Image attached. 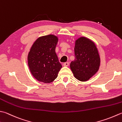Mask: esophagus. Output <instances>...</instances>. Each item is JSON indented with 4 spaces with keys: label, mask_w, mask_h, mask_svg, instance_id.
<instances>
[{
    "label": "esophagus",
    "mask_w": 122,
    "mask_h": 122,
    "mask_svg": "<svg viewBox=\"0 0 122 122\" xmlns=\"http://www.w3.org/2000/svg\"><path fill=\"white\" fill-rule=\"evenodd\" d=\"M69 62H65V63H63V66H69Z\"/></svg>",
    "instance_id": "esophagus-1"
}]
</instances>
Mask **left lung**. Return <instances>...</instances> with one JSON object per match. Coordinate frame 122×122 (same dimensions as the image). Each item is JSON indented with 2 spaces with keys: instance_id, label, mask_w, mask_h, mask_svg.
<instances>
[{
  "instance_id": "8db88e82",
  "label": "left lung",
  "mask_w": 122,
  "mask_h": 122,
  "mask_svg": "<svg viewBox=\"0 0 122 122\" xmlns=\"http://www.w3.org/2000/svg\"><path fill=\"white\" fill-rule=\"evenodd\" d=\"M75 60L70 68L75 77L81 81H86L99 70L101 59L96 45L92 40L81 37L75 41Z\"/></svg>"
}]
</instances>
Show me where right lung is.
I'll return each mask as SVG.
<instances>
[{
    "instance_id": "add662e5",
    "label": "right lung",
    "mask_w": 122,
    "mask_h": 122,
    "mask_svg": "<svg viewBox=\"0 0 122 122\" xmlns=\"http://www.w3.org/2000/svg\"><path fill=\"white\" fill-rule=\"evenodd\" d=\"M58 37L52 34L43 36L35 41L28 53V65L36 79L50 83L56 79L62 68L56 47Z\"/></svg>"
}]
</instances>
